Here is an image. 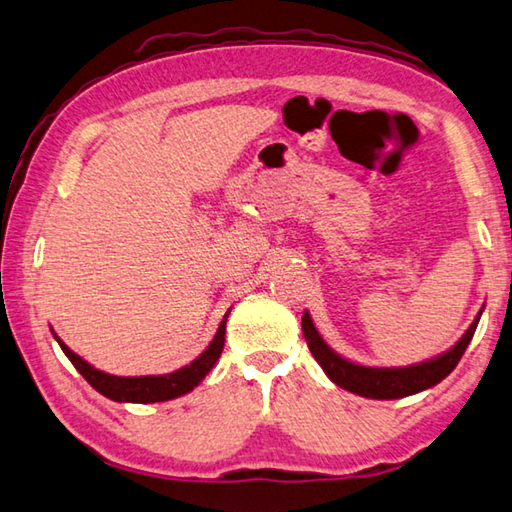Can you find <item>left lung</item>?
Instances as JSON below:
<instances>
[{
	"instance_id": "8db88e82",
	"label": "left lung",
	"mask_w": 512,
	"mask_h": 512,
	"mask_svg": "<svg viewBox=\"0 0 512 512\" xmlns=\"http://www.w3.org/2000/svg\"><path fill=\"white\" fill-rule=\"evenodd\" d=\"M481 312L475 321L468 327V332L461 336L457 345H452L446 354L430 359L426 363L410 365V368H365V365H356L352 361H345L343 356L332 352L327 343L316 332L310 314H303V336L307 347L318 365L325 370V374L339 385L343 390H350L354 394L368 399H401L408 394H417L421 390H428L432 385L446 379V376L457 368L461 356H464L468 343L472 341V334L477 330V323Z\"/></svg>"
}]
</instances>
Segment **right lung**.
<instances>
[{"label": "right lung", "mask_w": 512, "mask_h": 512, "mask_svg": "<svg viewBox=\"0 0 512 512\" xmlns=\"http://www.w3.org/2000/svg\"><path fill=\"white\" fill-rule=\"evenodd\" d=\"M227 316L218 325V332L214 341L202 352L196 361H191L185 368H180L171 374H160V376H113L95 370L93 365L86 363L82 356H77L73 350L60 341V336H55L57 343H60L62 352L69 356V361L75 365V370L80 372L86 381H89L95 390L104 394L106 399L113 401H129V403H158V401H169L182 397L196 388V385L205 379V376L214 368L216 361L220 359L225 347V327H227Z\"/></svg>", "instance_id": "obj_1"}]
</instances>
